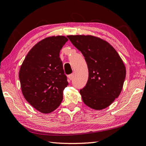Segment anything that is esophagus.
<instances>
[{
    "label": "esophagus",
    "mask_w": 146,
    "mask_h": 146,
    "mask_svg": "<svg viewBox=\"0 0 146 146\" xmlns=\"http://www.w3.org/2000/svg\"><path fill=\"white\" fill-rule=\"evenodd\" d=\"M68 78H69V79L70 80H72L73 78H74V74H71L69 75V76H68Z\"/></svg>",
    "instance_id": "obj_1"
}]
</instances>
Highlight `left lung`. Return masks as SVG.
<instances>
[{"mask_svg": "<svg viewBox=\"0 0 146 146\" xmlns=\"http://www.w3.org/2000/svg\"><path fill=\"white\" fill-rule=\"evenodd\" d=\"M68 38L85 57L89 77L80 90L88 107L103 110L117 98L126 76V69L120 56L110 44L91 35H69Z\"/></svg>", "mask_w": 146, "mask_h": 146, "instance_id": "1", "label": "left lung"}]
</instances>
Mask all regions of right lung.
<instances>
[{"instance_id":"obj_1","label":"right lung","mask_w":146,"mask_h":146,"mask_svg":"<svg viewBox=\"0 0 146 146\" xmlns=\"http://www.w3.org/2000/svg\"><path fill=\"white\" fill-rule=\"evenodd\" d=\"M68 39L50 36L35 44L22 64L19 78L25 100L38 111L49 113L63 100L68 86L60 52Z\"/></svg>"}]
</instances>
